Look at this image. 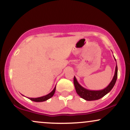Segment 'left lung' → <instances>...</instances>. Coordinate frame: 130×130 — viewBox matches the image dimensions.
I'll list each match as a JSON object with an SVG mask.
<instances>
[{"mask_svg": "<svg viewBox=\"0 0 130 130\" xmlns=\"http://www.w3.org/2000/svg\"><path fill=\"white\" fill-rule=\"evenodd\" d=\"M114 59L116 62L115 57ZM117 63H116L115 73L114 77H113L111 83H109V84L106 87L104 88V89L100 90H91L83 87V86H81L79 84V83L77 82L76 77L74 76V87H75L76 93L78 94L79 96L87 101H93L100 99V98L103 97L104 95H106L107 93H108L114 86L117 78Z\"/></svg>", "mask_w": 130, "mask_h": 130, "instance_id": "8db88e82", "label": "left lung"}]
</instances>
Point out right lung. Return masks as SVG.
<instances>
[{
	"mask_svg": "<svg viewBox=\"0 0 130 130\" xmlns=\"http://www.w3.org/2000/svg\"><path fill=\"white\" fill-rule=\"evenodd\" d=\"M56 86L51 92H50V93L47 94V95H44V96H40V97H38V98H28L33 101H35V102H42V101H46L53 96L54 94L55 93V91H56Z\"/></svg>",
	"mask_w": 130,
	"mask_h": 130,
	"instance_id": "1",
	"label": "right lung"
}]
</instances>
